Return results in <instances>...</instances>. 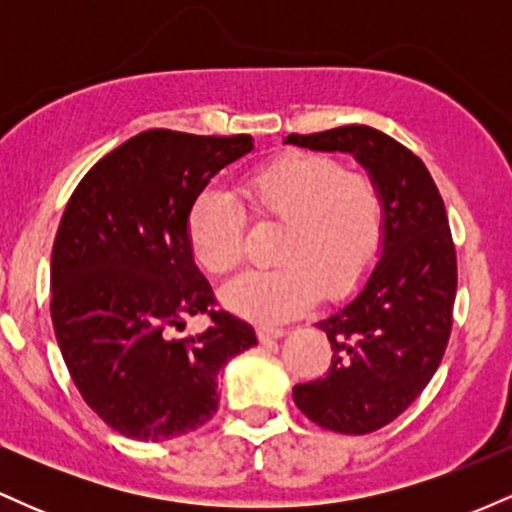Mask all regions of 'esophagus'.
Wrapping results in <instances>:
<instances>
[{"label":"esophagus","mask_w":512,"mask_h":512,"mask_svg":"<svg viewBox=\"0 0 512 512\" xmlns=\"http://www.w3.org/2000/svg\"><path fill=\"white\" fill-rule=\"evenodd\" d=\"M284 334H286L284 327H274V325L257 327V337H260V342H272V339H281Z\"/></svg>","instance_id":"esophagus-1"}]
</instances>
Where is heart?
<instances>
[{"label": "heart", "mask_w": 512, "mask_h": 512, "mask_svg": "<svg viewBox=\"0 0 512 512\" xmlns=\"http://www.w3.org/2000/svg\"><path fill=\"white\" fill-rule=\"evenodd\" d=\"M260 221L284 223L269 269L243 272L221 301L248 320H286L322 298L354 291L378 260L385 204L378 185L346 173L337 158L298 154L269 163L240 185ZM187 243L209 274H228L243 255V214L226 192L202 190L187 211Z\"/></svg>", "instance_id": "b5f03b06"}]
</instances>
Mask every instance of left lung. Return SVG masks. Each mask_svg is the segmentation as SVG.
Here are the masks:
<instances>
[{"mask_svg": "<svg viewBox=\"0 0 512 512\" xmlns=\"http://www.w3.org/2000/svg\"><path fill=\"white\" fill-rule=\"evenodd\" d=\"M284 144L351 154L383 195L378 262L349 301L315 322L332 344L330 373L293 387L317 426L363 436L395 421L443 361L457 293L448 214L424 161L378 129L289 134Z\"/></svg>", "mask_w": 512, "mask_h": 512, "instance_id": "obj_1", "label": "left lung"}]
</instances>
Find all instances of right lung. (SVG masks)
Here are the masks:
<instances>
[{"label": "right lung", "instance_id": "right-lung-1", "mask_svg": "<svg viewBox=\"0 0 512 512\" xmlns=\"http://www.w3.org/2000/svg\"><path fill=\"white\" fill-rule=\"evenodd\" d=\"M255 149L250 134L149 129L101 158L64 209L50 262L57 344L84 402L122 436L158 443L219 409V373L257 344L223 310L187 243V211L209 180ZM212 327L172 337L187 316Z\"/></svg>", "mask_w": 512, "mask_h": 512}]
</instances>
